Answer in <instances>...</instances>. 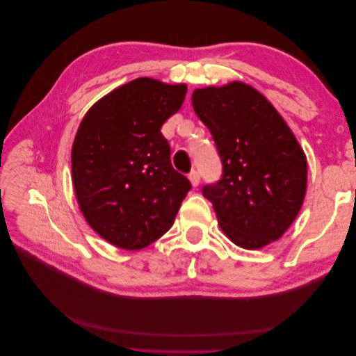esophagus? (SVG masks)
Here are the masks:
<instances>
[{"label": "esophagus", "instance_id": "esophagus-1", "mask_svg": "<svg viewBox=\"0 0 356 356\" xmlns=\"http://www.w3.org/2000/svg\"><path fill=\"white\" fill-rule=\"evenodd\" d=\"M188 179H190V182H191V186H193V187H197V186H199V182H200V175H199V172H197V170H191L190 174H188Z\"/></svg>", "mask_w": 356, "mask_h": 356}]
</instances>
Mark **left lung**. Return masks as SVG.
<instances>
[{
    "mask_svg": "<svg viewBox=\"0 0 356 356\" xmlns=\"http://www.w3.org/2000/svg\"><path fill=\"white\" fill-rule=\"evenodd\" d=\"M191 104L221 157V179L202 188L221 230L245 250L277 241L306 196L307 161L294 134L260 92L241 81L196 89Z\"/></svg>",
    "mask_w": 356,
    "mask_h": 356,
    "instance_id": "8db88e82",
    "label": "left lung"
}]
</instances>
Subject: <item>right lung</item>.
I'll return each instance as SVG.
<instances>
[{
	"label": "right lung",
	"instance_id": "obj_1",
	"mask_svg": "<svg viewBox=\"0 0 356 356\" xmlns=\"http://www.w3.org/2000/svg\"><path fill=\"white\" fill-rule=\"evenodd\" d=\"M186 93V84L136 79L105 95L79 126L71 152L79 207L90 227L122 250L161 238L191 188L172 168L160 132Z\"/></svg>",
	"mask_w": 356,
	"mask_h": 356
}]
</instances>
